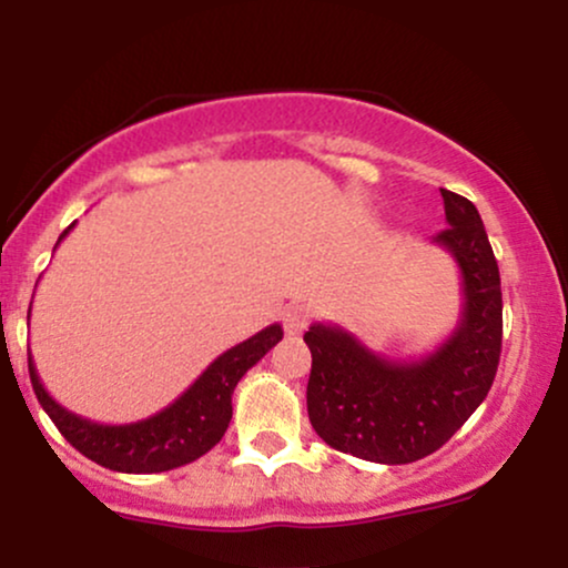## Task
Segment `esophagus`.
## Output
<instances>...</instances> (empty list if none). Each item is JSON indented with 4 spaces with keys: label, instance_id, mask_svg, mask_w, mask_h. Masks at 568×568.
Instances as JSON below:
<instances>
[{
    "label": "esophagus",
    "instance_id": "esophagus-1",
    "mask_svg": "<svg viewBox=\"0 0 568 568\" xmlns=\"http://www.w3.org/2000/svg\"><path fill=\"white\" fill-rule=\"evenodd\" d=\"M310 317H312V310H310V306H306V304H291V306H285V312H283V328H285V334H291V336L302 334L306 325H310Z\"/></svg>",
    "mask_w": 568,
    "mask_h": 568
}]
</instances>
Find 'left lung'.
<instances>
[{
    "label": "left lung",
    "mask_w": 568,
    "mask_h": 568,
    "mask_svg": "<svg viewBox=\"0 0 568 568\" xmlns=\"http://www.w3.org/2000/svg\"><path fill=\"white\" fill-rule=\"evenodd\" d=\"M448 226L433 237L462 272V321L416 361H389L338 325L304 334L312 352L306 410L336 452L379 465H408L438 452L486 400L501 352L499 266L478 207L440 189Z\"/></svg>",
    "instance_id": "left-lung-1"
}]
</instances>
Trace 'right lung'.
<instances>
[{
  "label": "right lung",
  "instance_id": "add662e5",
  "mask_svg": "<svg viewBox=\"0 0 568 568\" xmlns=\"http://www.w3.org/2000/svg\"><path fill=\"white\" fill-rule=\"evenodd\" d=\"M69 230L58 237V243L67 237ZM280 338H283V328L277 323L266 325L256 336L219 355L171 406L130 425H98V422L71 414L44 389L31 357L29 376L37 400L77 452L116 473H165L200 459L224 438L232 419L234 387L243 379L245 371L256 366Z\"/></svg>",
  "mask_w": 568,
  "mask_h": 568
}]
</instances>
